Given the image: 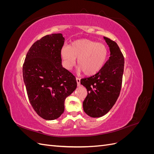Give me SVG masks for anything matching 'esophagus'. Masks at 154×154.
<instances>
[{"label": "esophagus", "instance_id": "1", "mask_svg": "<svg viewBox=\"0 0 154 154\" xmlns=\"http://www.w3.org/2000/svg\"><path fill=\"white\" fill-rule=\"evenodd\" d=\"M76 82H77L78 86H80V78H76Z\"/></svg>", "mask_w": 154, "mask_h": 154}]
</instances>
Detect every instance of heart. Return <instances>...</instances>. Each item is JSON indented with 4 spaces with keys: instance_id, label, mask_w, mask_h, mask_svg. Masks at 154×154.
I'll return each mask as SVG.
<instances>
[{
    "instance_id": "heart-1",
    "label": "heart",
    "mask_w": 154,
    "mask_h": 154,
    "mask_svg": "<svg viewBox=\"0 0 154 154\" xmlns=\"http://www.w3.org/2000/svg\"><path fill=\"white\" fill-rule=\"evenodd\" d=\"M108 49L101 43L83 39L74 42L61 51L64 66L71 69L76 62L85 75H93L103 67L108 58Z\"/></svg>"
}]
</instances>
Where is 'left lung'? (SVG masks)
Instances as JSON below:
<instances>
[{"instance_id": "1", "label": "left lung", "mask_w": 154, "mask_h": 154, "mask_svg": "<svg viewBox=\"0 0 154 154\" xmlns=\"http://www.w3.org/2000/svg\"><path fill=\"white\" fill-rule=\"evenodd\" d=\"M109 45L110 57L100 71L91 77L81 80L87 91L83 102V110L91 117L106 114L116 103L122 89L125 59L116 42L104 36Z\"/></svg>"}]
</instances>
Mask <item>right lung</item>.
Segmentation results:
<instances>
[{"mask_svg": "<svg viewBox=\"0 0 154 154\" xmlns=\"http://www.w3.org/2000/svg\"><path fill=\"white\" fill-rule=\"evenodd\" d=\"M62 34L44 36L27 52L23 64V78L30 103L41 118L57 119L64 112L66 97L76 89V78L62 67Z\"/></svg>", "mask_w": 154, "mask_h": 154, "instance_id": "obj_1", "label": "right lung"}]
</instances>
